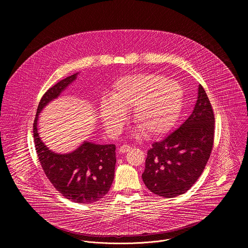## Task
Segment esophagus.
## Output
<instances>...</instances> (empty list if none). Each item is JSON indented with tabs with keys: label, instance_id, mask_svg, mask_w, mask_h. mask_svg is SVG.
Segmentation results:
<instances>
[{
	"label": "esophagus",
	"instance_id": "esophagus-1",
	"mask_svg": "<svg viewBox=\"0 0 248 248\" xmlns=\"http://www.w3.org/2000/svg\"><path fill=\"white\" fill-rule=\"evenodd\" d=\"M130 149H131V146H130V145H128V144H124L123 146L120 147V152H121V153H125V152L129 151Z\"/></svg>",
	"mask_w": 248,
	"mask_h": 248
}]
</instances>
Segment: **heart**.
<instances>
[{
	"label": "heart",
	"mask_w": 248,
	"mask_h": 248,
	"mask_svg": "<svg viewBox=\"0 0 248 248\" xmlns=\"http://www.w3.org/2000/svg\"><path fill=\"white\" fill-rule=\"evenodd\" d=\"M184 89L180 83L154 74H138L120 78L113 89L112 100L101 103V117L112 131L121 126L124 113L133 109V122L149 136H161L179 121Z\"/></svg>",
	"instance_id": "b5f03b06"
}]
</instances>
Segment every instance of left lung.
Instances as JSON below:
<instances>
[{"label": "left lung", "instance_id": "1", "mask_svg": "<svg viewBox=\"0 0 248 248\" xmlns=\"http://www.w3.org/2000/svg\"><path fill=\"white\" fill-rule=\"evenodd\" d=\"M214 132L213 108L200 84L192 114L147 151L142 173L147 188L166 198L186 193L205 169L213 149Z\"/></svg>", "mask_w": 248, "mask_h": 248}]
</instances>
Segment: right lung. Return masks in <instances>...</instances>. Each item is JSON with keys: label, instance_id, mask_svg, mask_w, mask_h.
<instances>
[{"label": "right lung", "instance_id": "right-lung-1", "mask_svg": "<svg viewBox=\"0 0 248 248\" xmlns=\"http://www.w3.org/2000/svg\"><path fill=\"white\" fill-rule=\"evenodd\" d=\"M77 78L67 77L49 88L42 96L33 124L35 149L41 167L53 186L66 199L76 203H93L110 190L116 166V145L84 142L69 154H56L42 142L37 132L38 115L45 106Z\"/></svg>", "mask_w": 248, "mask_h": 248}]
</instances>
